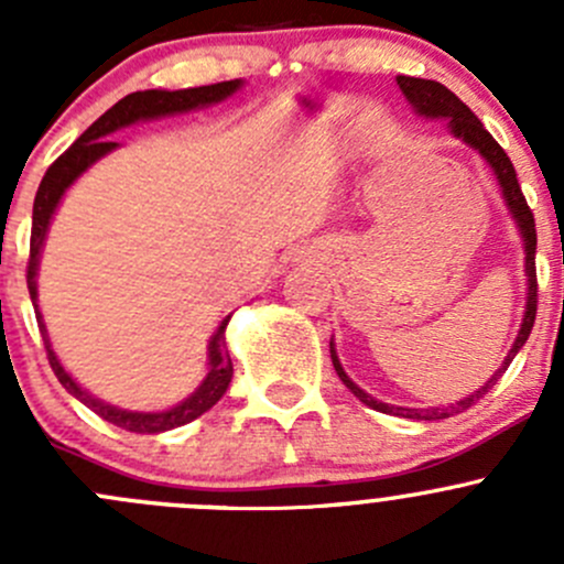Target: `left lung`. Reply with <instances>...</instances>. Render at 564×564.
<instances>
[{
    "label": "left lung",
    "instance_id": "1",
    "mask_svg": "<svg viewBox=\"0 0 564 564\" xmlns=\"http://www.w3.org/2000/svg\"><path fill=\"white\" fill-rule=\"evenodd\" d=\"M398 87H401V93L406 95L409 104L417 108V113H425V117H445L447 124H451V133L458 135V139L466 141V144H469V147H475V150L480 152L482 158H486L488 166L494 169V174H497L499 185H502V193H505V202H508L510 213H513L516 224H519V229H521V237H524L527 278H529L527 314H524V322H521L519 338H516L513 349H510L508 357H505L502 368H499V371L494 373V377L488 379V382L482 384L480 390H475L469 398H464V401L453 403L451 409H403V406H388V403L377 401V398H371V395H368V392H362L355 382H351L349 377H346V371H344V368H340L338 357H335L333 344H329V357H333V366H335V371H338L340 382H344L346 388L355 392V395L360 398L362 403H368V406H371V409H377V412L401 414V417H412V420H445V417H451V414H458V412H464V409L475 406V403L480 401V398L486 395V392L491 390L494 384H497V379L502 377L505 371H508V366H510V362H513V357L519 355V349L527 344L529 333H532L534 314H538V272H534V248H538V231H534V215H532V209H529L524 193H521V185H519V176H516L513 161H510L508 152H505L502 147L497 144V139H494V135L488 133L486 128H482V122L475 117V113L469 111V106L460 104V100L451 93V89L445 87V84L429 82V78L398 76Z\"/></svg>",
    "mask_w": 564,
    "mask_h": 564
}]
</instances>
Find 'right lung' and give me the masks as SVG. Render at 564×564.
Wrapping results in <instances>:
<instances>
[{
	"instance_id": "1",
	"label": "right lung",
	"mask_w": 564,
	"mask_h": 564,
	"mask_svg": "<svg viewBox=\"0 0 564 564\" xmlns=\"http://www.w3.org/2000/svg\"><path fill=\"white\" fill-rule=\"evenodd\" d=\"M240 78L235 82H220V84H209V87H193V89H174V93H166V89H147V93H133L128 98L119 100L117 106H111L98 122L89 124L82 135L70 144V150L62 152L54 163L45 172L43 182L37 187L35 196V207H32V237H30V261H26V286H30V297L32 303L37 300V261H40V248H43L45 231H48L51 215H54L56 204H59L62 193L73 185L78 174L87 172L98 158H104L106 152H111L117 147V141L108 139V133L113 130L124 128L130 122H139V119H152V117H166V113H176V111H191V108L198 106H209L218 104V100L229 98L231 93L240 89ZM37 316V327L43 333V344H45V355H48L51 371L56 373L59 384L65 388L70 395H76L78 401L87 403L95 414L108 420L111 425H119L124 431H133V434H161V431H172L176 425H185L191 420L202 417L207 409H213L215 403L224 398L226 388L231 382V357L226 351V324L229 318H224L218 327V333L213 335L209 340V373L207 379L202 382V388L193 392L191 398L180 403V406L169 409V412H124V409L108 406V403L98 401V398L87 395V390L78 388L76 382L70 379V373L59 366L56 360L54 349H51L48 338H45V324L40 318V311H35Z\"/></svg>"
}]
</instances>
